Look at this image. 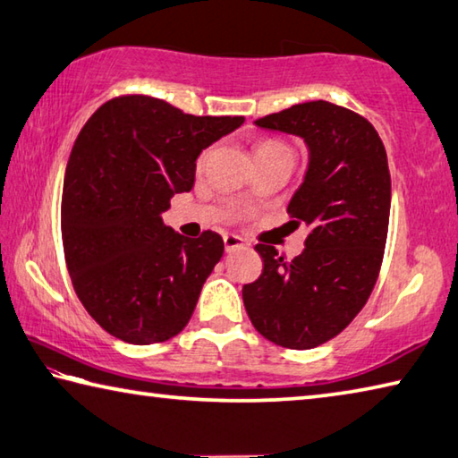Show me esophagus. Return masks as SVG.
<instances>
[{"instance_id": "obj_1", "label": "esophagus", "mask_w": 458, "mask_h": 458, "mask_svg": "<svg viewBox=\"0 0 458 458\" xmlns=\"http://www.w3.org/2000/svg\"><path fill=\"white\" fill-rule=\"evenodd\" d=\"M244 246V240L236 236V234H224V248H226V252H234L238 248Z\"/></svg>"}]
</instances>
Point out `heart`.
Listing matches in <instances>:
<instances>
[{
  "label": "heart",
  "mask_w": 458,
  "mask_h": 458,
  "mask_svg": "<svg viewBox=\"0 0 458 458\" xmlns=\"http://www.w3.org/2000/svg\"><path fill=\"white\" fill-rule=\"evenodd\" d=\"M273 145H281V143H278V141H262L259 147H257V153L259 151H262V149H267V147H273ZM204 161H206V153H201L199 155V157H198V167H201V165H204Z\"/></svg>",
  "instance_id": "1"
}]
</instances>
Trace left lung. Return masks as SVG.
Masks as SVG:
<instances>
[{
    "mask_svg": "<svg viewBox=\"0 0 458 458\" xmlns=\"http://www.w3.org/2000/svg\"><path fill=\"white\" fill-rule=\"evenodd\" d=\"M303 139L309 167L286 212L305 224V250L286 260L257 244L262 275L242 286L246 313L262 337L313 350L339 335L368 303L382 267L392 183L382 139L350 108L311 100L254 121Z\"/></svg>",
    "mask_w": 458,
    "mask_h": 458,
    "instance_id": "left-lung-1",
    "label": "left lung"
}]
</instances>
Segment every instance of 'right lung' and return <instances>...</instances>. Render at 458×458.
Segmentation results:
<instances>
[{"label":"right lung","mask_w":458,"mask_h":458,"mask_svg":"<svg viewBox=\"0 0 458 458\" xmlns=\"http://www.w3.org/2000/svg\"><path fill=\"white\" fill-rule=\"evenodd\" d=\"M244 117H196L161 98H111L76 137L62 191L72 286L100 327L133 345L177 335L224 254L212 230L185 238L161 212L190 191L201 149Z\"/></svg>","instance_id":"right-lung-1"}]
</instances>
